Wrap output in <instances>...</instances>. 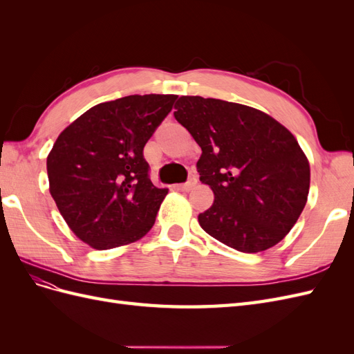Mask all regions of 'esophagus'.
I'll use <instances>...</instances> for the list:
<instances>
[{"label": "esophagus", "instance_id": "esophagus-1", "mask_svg": "<svg viewBox=\"0 0 354 354\" xmlns=\"http://www.w3.org/2000/svg\"><path fill=\"white\" fill-rule=\"evenodd\" d=\"M198 183V177L196 174H190L189 176V180L186 181V183H181V185H176V187L178 190H183V192H189L192 187H195V185Z\"/></svg>", "mask_w": 354, "mask_h": 354}]
</instances>
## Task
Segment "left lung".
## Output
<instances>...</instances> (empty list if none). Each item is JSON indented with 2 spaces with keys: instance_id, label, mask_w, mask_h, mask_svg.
<instances>
[{
  "instance_id": "left-lung-1",
  "label": "left lung",
  "mask_w": 354,
  "mask_h": 354,
  "mask_svg": "<svg viewBox=\"0 0 354 354\" xmlns=\"http://www.w3.org/2000/svg\"><path fill=\"white\" fill-rule=\"evenodd\" d=\"M176 120L202 149L196 168L214 192L199 224L212 238L241 252H260L281 242L303 212L310 167L295 137L250 106L183 95Z\"/></svg>"
}]
</instances>
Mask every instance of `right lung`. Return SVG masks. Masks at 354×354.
I'll list each match as a JSON object with an SVG mask.
<instances>
[{"instance_id": "obj_1", "label": "right lung", "mask_w": 354, "mask_h": 354, "mask_svg": "<svg viewBox=\"0 0 354 354\" xmlns=\"http://www.w3.org/2000/svg\"><path fill=\"white\" fill-rule=\"evenodd\" d=\"M176 100L134 94L95 104L57 137L47 158L50 194L93 248L131 243L155 224L168 189L153 186L143 149Z\"/></svg>"}]
</instances>
